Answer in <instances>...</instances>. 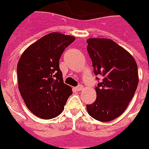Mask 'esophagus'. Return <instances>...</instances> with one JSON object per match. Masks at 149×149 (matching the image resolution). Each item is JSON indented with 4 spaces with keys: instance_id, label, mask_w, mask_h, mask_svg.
<instances>
[{
    "instance_id": "1",
    "label": "esophagus",
    "mask_w": 149,
    "mask_h": 149,
    "mask_svg": "<svg viewBox=\"0 0 149 149\" xmlns=\"http://www.w3.org/2000/svg\"><path fill=\"white\" fill-rule=\"evenodd\" d=\"M75 89L77 90V91H81V90H82V89H83V86L80 84V85H79L78 86L75 87Z\"/></svg>"
}]
</instances>
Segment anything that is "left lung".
<instances>
[{
  "label": "left lung",
  "instance_id": "left-lung-1",
  "mask_svg": "<svg viewBox=\"0 0 149 149\" xmlns=\"http://www.w3.org/2000/svg\"><path fill=\"white\" fill-rule=\"evenodd\" d=\"M86 41L93 72L103 76L95 88L97 99L86 105L87 111L98 121H111L125 111L135 93L138 85L137 63L111 39L89 38Z\"/></svg>",
  "mask_w": 149,
  "mask_h": 149
}]
</instances>
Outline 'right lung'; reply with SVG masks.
<instances>
[{"mask_svg": "<svg viewBox=\"0 0 149 149\" xmlns=\"http://www.w3.org/2000/svg\"><path fill=\"white\" fill-rule=\"evenodd\" d=\"M74 37L55 32L28 47L17 65L19 90L28 109L50 119L62 112L72 89L63 83L59 60Z\"/></svg>", "mask_w": 149, "mask_h": 149, "instance_id": "add662e5", "label": "right lung"}]
</instances>
